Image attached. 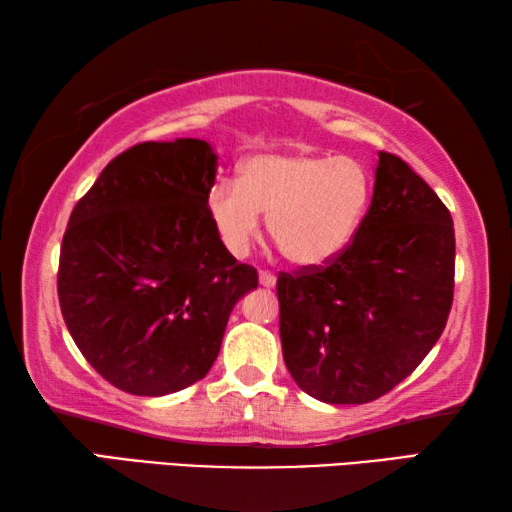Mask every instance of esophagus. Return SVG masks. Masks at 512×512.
Here are the masks:
<instances>
[{
    "mask_svg": "<svg viewBox=\"0 0 512 512\" xmlns=\"http://www.w3.org/2000/svg\"><path fill=\"white\" fill-rule=\"evenodd\" d=\"M258 281H261V286L272 288L274 283H276V276H274V272H270V270H261V272H258Z\"/></svg>",
    "mask_w": 512,
    "mask_h": 512,
    "instance_id": "obj_1",
    "label": "esophagus"
}]
</instances>
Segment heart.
I'll use <instances>...</instances> for the list:
<instances>
[{
	"mask_svg": "<svg viewBox=\"0 0 512 512\" xmlns=\"http://www.w3.org/2000/svg\"><path fill=\"white\" fill-rule=\"evenodd\" d=\"M372 179L349 156L258 154L240 183L222 179L208 192V215L231 256L249 254L261 236V215L281 254L295 265L331 261L356 236Z\"/></svg>",
	"mask_w": 512,
	"mask_h": 512,
	"instance_id": "obj_1",
	"label": "heart"
}]
</instances>
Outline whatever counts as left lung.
Here are the masks:
<instances>
[{
	"mask_svg": "<svg viewBox=\"0 0 512 512\" xmlns=\"http://www.w3.org/2000/svg\"><path fill=\"white\" fill-rule=\"evenodd\" d=\"M454 267L449 208L406 161L381 152L372 204L349 245L276 279L292 379L324 404L383 397L445 331Z\"/></svg>",
	"mask_w": 512,
	"mask_h": 512,
	"instance_id": "1",
	"label": "left lung"
}]
</instances>
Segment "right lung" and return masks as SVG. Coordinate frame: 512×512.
I'll return each instance as SVG.
<instances>
[{
	"label": "right lung",
	"instance_id": "right-lung-1",
	"mask_svg": "<svg viewBox=\"0 0 512 512\" xmlns=\"http://www.w3.org/2000/svg\"><path fill=\"white\" fill-rule=\"evenodd\" d=\"M215 161L206 140L138 142L104 167L67 222L63 320L97 374L129 395L204 379L233 306L258 286L208 215Z\"/></svg>",
	"mask_w": 512,
	"mask_h": 512
}]
</instances>
